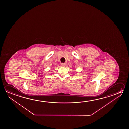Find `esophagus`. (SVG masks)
<instances>
[{
    "instance_id": "1",
    "label": "esophagus",
    "mask_w": 129,
    "mask_h": 129,
    "mask_svg": "<svg viewBox=\"0 0 129 129\" xmlns=\"http://www.w3.org/2000/svg\"><path fill=\"white\" fill-rule=\"evenodd\" d=\"M61 65L63 67H65L66 65H67V63H61Z\"/></svg>"
}]
</instances>
